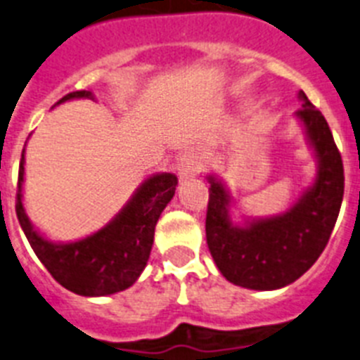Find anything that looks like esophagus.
Segmentation results:
<instances>
[{
    "mask_svg": "<svg viewBox=\"0 0 360 360\" xmlns=\"http://www.w3.org/2000/svg\"><path fill=\"white\" fill-rule=\"evenodd\" d=\"M202 171V156L196 150H187L186 155L178 162V178L187 180V178L198 176Z\"/></svg>",
    "mask_w": 360,
    "mask_h": 360,
    "instance_id": "obj_1",
    "label": "esophagus"
}]
</instances>
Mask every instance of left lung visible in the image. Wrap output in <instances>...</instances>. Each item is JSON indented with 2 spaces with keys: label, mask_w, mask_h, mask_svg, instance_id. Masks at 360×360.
<instances>
[{
  "label": "left lung",
  "mask_w": 360,
  "mask_h": 360,
  "mask_svg": "<svg viewBox=\"0 0 360 360\" xmlns=\"http://www.w3.org/2000/svg\"><path fill=\"white\" fill-rule=\"evenodd\" d=\"M299 100L302 107L293 116L317 171L290 210L271 217L242 214L235 222L233 210L238 207L229 187L214 173L207 174V248L227 281L248 290H281L300 278L326 248L342 204V158L330 125L304 91H299Z\"/></svg>",
  "instance_id": "left-lung-1"
}]
</instances>
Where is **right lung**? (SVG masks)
<instances>
[{"instance_id": "right-lung-1", "label": "right lung", "mask_w": 360, "mask_h": 360, "mask_svg": "<svg viewBox=\"0 0 360 360\" xmlns=\"http://www.w3.org/2000/svg\"><path fill=\"white\" fill-rule=\"evenodd\" d=\"M70 100H94V94L91 91L70 92L56 105ZM23 182L25 149L20 162L16 214L36 257L54 281L72 293L107 297L131 288L146 269L156 222L174 196L178 180L173 173L149 174L105 226L91 235L67 242L51 240L30 222L23 205Z\"/></svg>"}]
</instances>
